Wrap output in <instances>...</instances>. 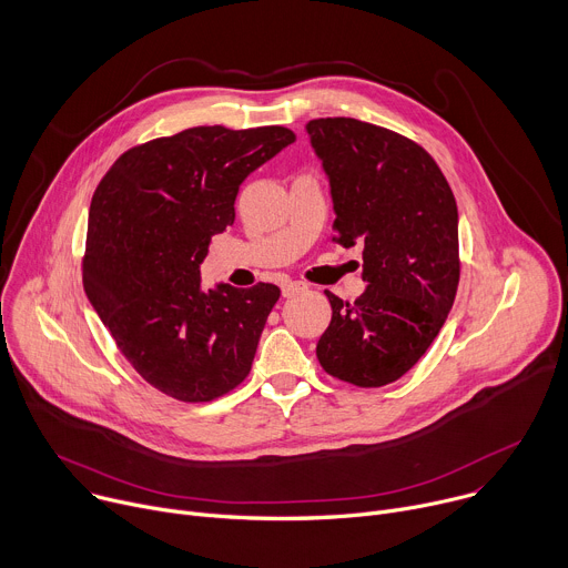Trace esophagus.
Masks as SVG:
<instances>
[{
    "label": "esophagus",
    "instance_id": "obj_1",
    "mask_svg": "<svg viewBox=\"0 0 568 568\" xmlns=\"http://www.w3.org/2000/svg\"><path fill=\"white\" fill-rule=\"evenodd\" d=\"M305 290H307V285L303 281H290V283L283 285V296H294V294L305 292Z\"/></svg>",
    "mask_w": 568,
    "mask_h": 568
}]
</instances>
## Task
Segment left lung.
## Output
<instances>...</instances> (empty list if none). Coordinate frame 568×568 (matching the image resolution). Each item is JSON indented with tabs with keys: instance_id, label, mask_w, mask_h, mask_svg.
<instances>
[{
	"instance_id": "8db88e82",
	"label": "left lung",
	"mask_w": 568,
	"mask_h": 568,
	"mask_svg": "<svg viewBox=\"0 0 568 568\" xmlns=\"http://www.w3.org/2000/svg\"><path fill=\"white\" fill-rule=\"evenodd\" d=\"M307 134L331 178L337 242H364L368 281L353 303L326 290L333 318L316 359L346 384L386 386L416 366L452 310L456 200L434 156L399 132L335 116L310 121Z\"/></svg>"
}]
</instances>
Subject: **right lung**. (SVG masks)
<instances>
[{
	"label": "right lung",
	"instance_id": "obj_1",
	"mask_svg": "<svg viewBox=\"0 0 568 568\" xmlns=\"http://www.w3.org/2000/svg\"><path fill=\"white\" fill-rule=\"evenodd\" d=\"M296 141L283 125H197L125 150L99 182L85 294L130 366L180 402H211L252 371L272 283L204 290L209 242L235 220L245 178Z\"/></svg>",
	"mask_w": 568,
	"mask_h": 568
}]
</instances>
